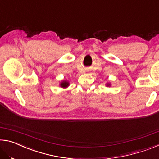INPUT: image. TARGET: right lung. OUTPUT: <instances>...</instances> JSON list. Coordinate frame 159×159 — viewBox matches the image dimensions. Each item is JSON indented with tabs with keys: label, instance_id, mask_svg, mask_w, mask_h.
Segmentation results:
<instances>
[{
	"label": "right lung",
	"instance_id": "add662e5",
	"mask_svg": "<svg viewBox=\"0 0 159 159\" xmlns=\"http://www.w3.org/2000/svg\"><path fill=\"white\" fill-rule=\"evenodd\" d=\"M68 85H69V83H68V82H66V81H64V82L61 83V87H63V88H66Z\"/></svg>",
	"mask_w": 159,
	"mask_h": 159
}]
</instances>
